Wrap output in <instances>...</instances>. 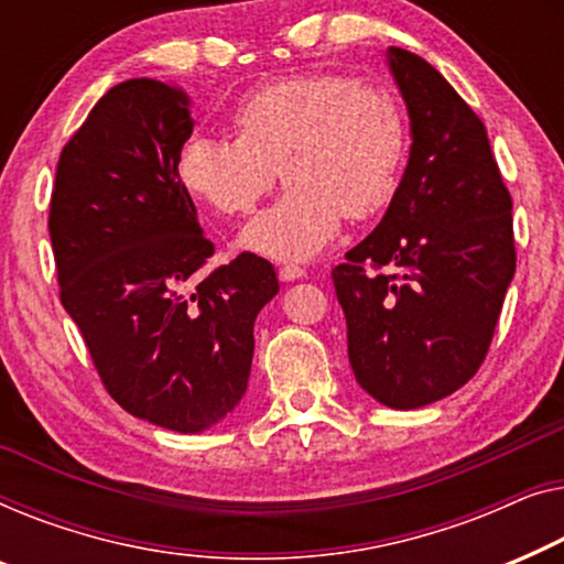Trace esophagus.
<instances>
[{
	"label": "esophagus",
	"mask_w": 564,
	"mask_h": 564,
	"mask_svg": "<svg viewBox=\"0 0 564 564\" xmlns=\"http://www.w3.org/2000/svg\"><path fill=\"white\" fill-rule=\"evenodd\" d=\"M304 275H306V271H304V268H301V265L289 263V265H281V268H279V279L285 281V283L304 279Z\"/></svg>",
	"instance_id": "1"
}]
</instances>
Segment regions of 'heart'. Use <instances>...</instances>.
<instances>
[{"mask_svg":"<svg viewBox=\"0 0 564 564\" xmlns=\"http://www.w3.org/2000/svg\"><path fill=\"white\" fill-rule=\"evenodd\" d=\"M237 138L194 134L178 178L221 217L250 214L275 178L289 184L245 229V248L304 260L347 221L378 217L399 192L406 115L391 89L343 74H299L260 86L232 112Z\"/></svg>","mask_w":564,"mask_h":564,"instance_id":"1","label":"heart"}]
</instances>
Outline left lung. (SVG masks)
I'll return each instance as SVG.
<instances>
[{
  "label": "left lung",
  "instance_id": "obj_1",
  "mask_svg": "<svg viewBox=\"0 0 564 564\" xmlns=\"http://www.w3.org/2000/svg\"><path fill=\"white\" fill-rule=\"evenodd\" d=\"M411 155L386 217L332 268L358 383L391 409L455 393L486 360L517 271L486 124L437 68L391 47Z\"/></svg>",
  "mask_w": 564,
  "mask_h": 564
}]
</instances>
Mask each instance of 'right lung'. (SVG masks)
Instances as JSON below:
<instances>
[{
  "instance_id": "add662e5",
  "label": "right lung",
  "mask_w": 564,
  "mask_h": 564,
  "mask_svg": "<svg viewBox=\"0 0 564 564\" xmlns=\"http://www.w3.org/2000/svg\"><path fill=\"white\" fill-rule=\"evenodd\" d=\"M192 130L173 86H112L63 145L47 214L61 304L107 393L184 434L240 403L252 324L279 293L273 265L252 252L202 275L214 242L178 178Z\"/></svg>"
}]
</instances>
